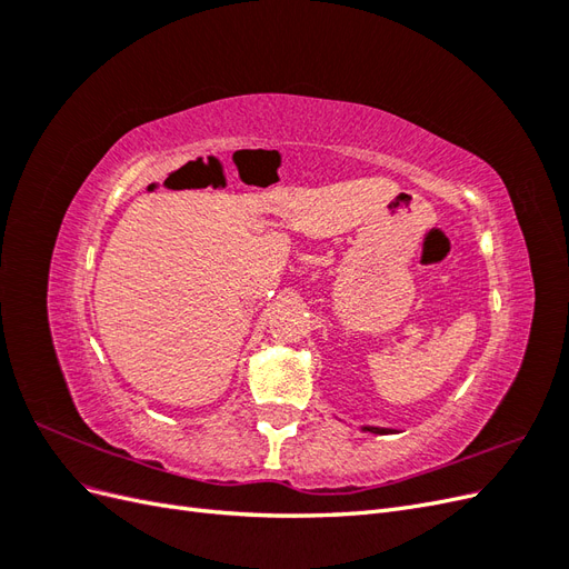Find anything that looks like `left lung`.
Returning <instances> with one entry per match:
<instances>
[{
  "label": "left lung",
  "instance_id": "obj_1",
  "mask_svg": "<svg viewBox=\"0 0 569 569\" xmlns=\"http://www.w3.org/2000/svg\"><path fill=\"white\" fill-rule=\"evenodd\" d=\"M366 432H375V435H389V429H385V427H366Z\"/></svg>",
  "mask_w": 569,
  "mask_h": 569
}]
</instances>
